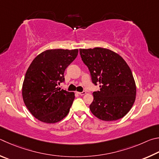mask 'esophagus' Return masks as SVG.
I'll return each instance as SVG.
<instances>
[{"instance_id": "1", "label": "esophagus", "mask_w": 159, "mask_h": 159, "mask_svg": "<svg viewBox=\"0 0 159 159\" xmlns=\"http://www.w3.org/2000/svg\"><path fill=\"white\" fill-rule=\"evenodd\" d=\"M77 93L79 94V95H80V96H84V95H85L86 93H87L85 92V91H83V92H77Z\"/></svg>"}]
</instances>
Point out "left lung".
Wrapping results in <instances>:
<instances>
[{
  "label": "left lung",
  "mask_w": 159,
  "mask_h": 159,
  "mask_svg": "<svg viewBox=\"0 0 159 159\" xmlns=\"http://www.w3.org/2000/svg\"><path fill=\"white\" fill-rule=\"evenodd\" d=\"M82 59L87 66L94 84L100 91L93 93L89 108L102 121H116L126 115L136 97V85L131 70L117 53L109 49L95 47L80 49Z\"/></svg>",
  "instance_id": "left-lung-1"
}]
</instances>
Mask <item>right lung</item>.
<instances>
[{"label":"right lung","mask_w":159,"mask_h":159,"mask_svg":"<svg viewBox=\"0 0 159 159\" xmlns=\"http://www.w3.org/2000/svg\"><path fill=\"white\" fill-rule=\"evenodd\" d=\"M78 54V49H47L30 63L22 85L28 110L39 121L54 124L68 115L75 93L58 89L65 80L64 71Z\"/></svg>","instance_id":"add662e5"}]
</instances>
